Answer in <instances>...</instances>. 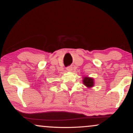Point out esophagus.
<instances>
[{
	"label": "esophagus",
	"instance_id": "1",
	"mask_svg": "<svg viewBox=\"0 0 133 133\" xmlns=\"http://www.w3.org/2000/svg\"><path fill=\"white\" fill-rule=\"evenodd\" d=\"M66 70L68 71H69L70 72V71H71L72 70V68L71 66H69V67H68V68H66Z\"/></svg>",
	"mask_w": 133,
	"mask_h": 133
}]
</instances>
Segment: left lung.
Here are the masks:
<instances>
[{
    "mask_svg": "<svg viewBox=\"0 0 133 133\" xmlns=\"http://www.w3.org/2000/svg\"><path fill=\"white\" fill-rule=\"evenodd\" d=\"M82 82L84 85H85L87 88H91L94 86V80L92 77H88V76H84L82 77Z\"/></svg>",
    "mask_w": 133,
    "mask_h": 133,
    "instance_id": "obj_1",
    "label": "left lung"
}]
</instances>
